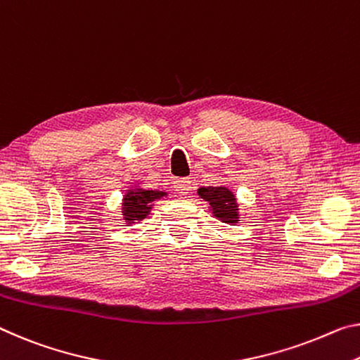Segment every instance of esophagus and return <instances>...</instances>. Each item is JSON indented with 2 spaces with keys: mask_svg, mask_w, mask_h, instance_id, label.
<instances>
[{
  "mask_svg": "<svg viewBox=\"0 0 360 360\" xmlns=\"http://www.w3.org/2000/svg\"><path fill=\"white\" fill-rule=\"evenodd\" d=\"M173 186H174V191L178 192V193H181V195H187V193H189V191H191V181L187 179V178H179V179H176L174 182H173Z\"/></svg>",
  "mask_w": 360,
  "mask_h": 360,
  "instance_id": "1",
  "label": "esophagus"
}]
</instances>
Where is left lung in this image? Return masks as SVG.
Returning <instances> with one entry per match:
<instances>
[{
    "instance_id": "8db88e82",
    "label": "left lung",
    "mask_w": 360,
    "mask_h": 360,
    "mask_svg": "<svg viewBox=\"0 0 360 360\" xmlns=\"http://www.w3.org/2000/svg\"><path fill=\"white\" fill-rule=\"evenodd\" d=\"M205 202L210 203L214 218L221 219L227 224H236L238 221V205L233 193L222 186L200 187L197 191Z\"/></svg>"
}]
</instances>
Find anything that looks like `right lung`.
Here are the masks:
<instances>
[{
    "mask_svg": "<svg viewBox=\"0 0 360 360\" xmlns=\"http://www.w3.org/2000/svg\"><path fill=\"white\" fill-rule=\"evenodd\" d=\"M167 195V192L162 191H149V189H129L127 195L123 197V219L128 224H133L134 221L144 219L146 216H149L150 210L153 207V202L160 200V198Z\"/></svg>",
    "mask_w": 360,
    "mask_h": 360,
    "instance_id": "1",
    "label": "right lung"
}]
</instances>
